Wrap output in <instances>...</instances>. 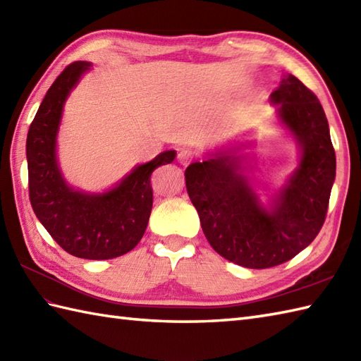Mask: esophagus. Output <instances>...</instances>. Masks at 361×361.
<instances>
[{
    "mask_svg": "<svg viewBox=\"0 0 361 361\" xmlns=\"http://www.w3.org/2000/svg\"><path fill=\"white\" fill-rule=\"evenodd\" d=\"M176 158H178V163L180 164L188 166L190 161L194 159V153L190 152V150H188V149H183V150L178 152V157H176Z\"/></svg>",
    "mask_w": 361,
    "mask_h": 361,
    "instance_id": "obj_1",
    "label": "esophagus"
}]
</instances>
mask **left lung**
<instances>
[{
	"label": "left lung",
	"mask_w": 361,
	"mask_h": 361,
	"mask_svg": "<svg viewBox=\"0 0 361 361\" xmlns=\"http://www.w3.org/2000/svg\"><path fill=\"white\" fill-rule=\"evenodd\" d=\"M279 124L298 144V166L268 195L256 192L248 172L251 158L242 150L252 141L208 152L203 163L185 172L190 202L211 247L229 262L270 268L287 262L318 235L335 181V150L318 97L287 74L273 91Z\"/></svg>",
	"instance_id": "left-lung-1"
}]
</instances>
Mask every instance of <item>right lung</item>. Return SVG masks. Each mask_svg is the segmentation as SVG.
Returning a JSON list of instances; mask_svg holds the SVG:
<instances>
[{
	"mask_svg": "<svg viewBox=\"0 0 361 361\" xmlns=\"http://www.w3.org/2000/svg\"><path fill=\"white\" fill-rule=\"evenodd\" d=\"M90 70V62L65 68L38 106L26 140L29 198L37 219L66 252L105 260L132 251L142 239L153 203L152 172L172 163L176 152L166 150L135 166L104 192L68 185L59 164L57 135L66 99Z\"/></svg>",
	"mask_w": 361,
	"mask_h": 361,
	"instance_id": "1",
	"label": "right lung"
}]
</instances>
